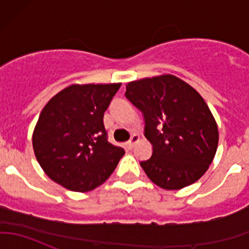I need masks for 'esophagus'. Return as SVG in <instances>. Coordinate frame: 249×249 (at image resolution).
<instances>
[{
  "mask_svg": "<svg viewBox=\"0 0 249 249\" xmlns=\"http://www.w3.org/2000/svg\"><path fill=\"white\" fill-rule=\"evenodd\" d=\"M139 141H140L139 135H132L131 139H130V140L126 142L127 148H130V149H131V148L135 145V143H137V142H139Z\"/></svg>",
  "mask_w": 249,
  "mask_h": 249,
  "instance_id": "esophagus-1",
  "label": "esophagus"
}]
</instances>
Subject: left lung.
Instances as JSON below:
<instances>
[{"instance_id":"obj_1","label":"left lung","mask_w":249,"mask_h":249,"mask_svg":"<svg viewBox=\"0 0 249 249\" xmlns=\"http://www.w3.org/2000/svg\"><path fill=\"white\" fill-rule=\"evenodd\" d=\"M126 99L144 117L153 154L141 166L158 187L177 190L207 171L218 147V126L201 95L172 74L127 83Z\"/></svg>"}]
</instances>
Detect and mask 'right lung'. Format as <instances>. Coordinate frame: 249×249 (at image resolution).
<instances>
[{
  "instance_id": "1",
  "label": "right lung",
  "mask_w": 249,
  "mask_h": 249,
  "mask_svg": "<svg viewBox=\"0 0 249 249\" xmlns=\"http://www.w3.org/2000/svg\"><path fill=\"white\" fill-rule=\"evenodd\" d=\"M120 85H70L44 106L32 145L50 179L72 192L85 193L112 175L125 152L107 141L104 113Z\"/></svg>"
}]
</instances>
